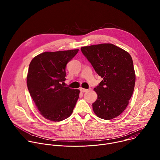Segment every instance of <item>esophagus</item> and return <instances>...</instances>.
<instances>
[{"instance_id":"esophagus-1","label":"esophagus","mask_w":160,"mask_h":160,"mask_svg":"<svg viewBox=\"0 0 160 160\" xmlns=\"http://www.w3.org/2000/svg\"><path fill=\"white\" fill-rule=\"evenodd\" d=\"M80 91L82 92H87V91L89 90V89H86V88H80Z\"/></svg>"}]
</instances>
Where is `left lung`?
I'll list each match as a JSON object with an SVG mask.
<instances>
[{"mask_svg":"<svg viewBox=\"0 0 160 160\" xmlns=\"http://www.w3.org/2000/svg\"><path fill=\"white\" fill-rule=\"evenodd\" d=\"M81 51L103 78L94 88L98 95L92 104L94 113L106 120L118 117L127 107L134 89L135 73L131 56L112 43L85 46Z\"/></svg>","mask_w":160,"mask_h":160,"instance_id":"left-lung-1","label":"left lung"}]
</instances>
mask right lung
<instances>
[{"instance_id":"add662e5","label":"right lung","mask_w":160,"mask_h":160,"mask_svg":"<svg viewBox=\"0 0 160 160\" xmlns=\"http://www.w3.org/2000/svg\"><path fill=\"white\" fill-rule=\"evenodd\" d=\"M78 49L45 52L31 61L27 83L30 94L41 115L60 122L72 114L80 90L64 87L66 66Z\"/></svg>"}]
</instances>
